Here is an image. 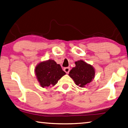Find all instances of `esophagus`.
<instances>
[{"label": "esophagus", "mask_w": 128, "mask_h": 128, "mask_svg": "<svg viewBox=\"0 0 128 128\" xmlns=\"http://www.w3.org/2000/svg\"><path fill=\"white\" fill-rule=\"evenodd\" d=\"M64 70L66 73L68 74L69 73V71H70V68L69 67H66V68H64Z\"/></svg>", "instance_id": "obj_1"}]
</instances>
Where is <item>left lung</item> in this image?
Here are the masks:
<instances>
[{
    "mask_svg": "<svg viewBox=\"0 0 128 128\" xmlns=\"http://www.w3.org/2000/svg\"><path fill=\"white\" fill-rule=\"evenodd\" d=\"M75 64L76 66L72 68L69 75L76 85L80 87H85L94 78V69L90 65L82 60H78Z\"/></svg>",
    "mask_w": 128,
    "mask_h": 128,
    "instance_id": "1",
    "label": "left lung"
}]
</instances>
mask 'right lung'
<instances>
[{"label": "right lung", "instance_id": "add662e5", "mask_svg": "<svg viewBox=\"0 0 128 128\" xmlns=\"http://www.w3.org/2000/svg\"><path fill=\"white\" fill-rule=\"evenodd\" d=\"M36 75L42 87H51L56 84L66 72L62 70L59 64L53 60L41 62L35 69Z\"/></svg>", "mask_w": 128, "mask_h": 128}]
</instances>
